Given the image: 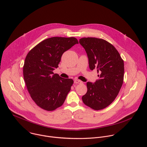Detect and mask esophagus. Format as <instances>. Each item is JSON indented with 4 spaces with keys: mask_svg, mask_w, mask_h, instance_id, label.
<instances>
[{
    "mask_svg": "<svg viewBox=\"0 0 147 147\" xmlns=\"http://www.w3.org/2000/svg\"><path fill=\"white\" fill-rule=\"evenodd\" d=\"M74 83L76 84H81L82 83V81H80V80H74Z\"/></svg>",
    "mask_w": 147,
    "mask_h": 147,
    "instance_id": "obj_1",
    "label": "esophagus"
}]
</instances>
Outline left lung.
Masks as SVG:
<instances>
[{
    "instance_id": "obj_1",
    "label": "left lung",
    "mask_w": 147,
    "mask_h": 147,
    "mask_svg": "<svg viewBox=\"0 0 147 147\" xmlns=\"http://www.w3.org/2000/svg\"><path fill=\"white\" fill-rule=\"evenodd\" d=\"M79 42L87 53L90 69H96L99 73V80L94 84L86 83L88 91L82 96V101L94 110L103 109L113 102L121 89L124 61L116 49L104 39L82 38Z\"/></svg>"
}]
</instances>
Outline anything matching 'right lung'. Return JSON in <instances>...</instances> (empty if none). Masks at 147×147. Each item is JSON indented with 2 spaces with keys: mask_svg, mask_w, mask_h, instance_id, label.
I'll return each mask as SVG.
<instances>
[{
  "mask_svg": "<svg viewBox=\"0 0 147 147\" xmlns=\"http://www.w3.org/2000/svg\"><path fill=\"white\" fill-rule=\"evenodd\" d=\"M77 43L74 37H51L28 53L23 77L31 98L40 108L53 111L64 103L74 81L62 78L53 71L58 67L63 53Z\"/></svg>",
  "mask_w": 147,
  "mask_h": 147,
  "instance_id": "obj_1",
  "label": "right lung"
}]
</instances>
